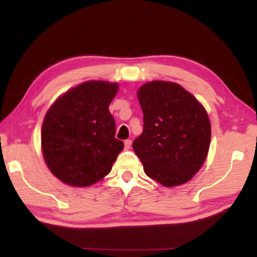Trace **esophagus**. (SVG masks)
Listing matches in <instances>:
<instances>
[{
  "mask_svg": "<svg viewBox=\"0 0 257 257\" xmlns=\"http://www.w3.org/2000/svg\"><path fill=\"white\" fill-rule=\"evenodd\" d=\"M130 146H132V141H130V139H127V141H124V149L125 150H129Z\"/></svg>",
  "mask_w": 257,
  "mask_h": 257,
  "instance_id": "34e87169",
  "label": "esophagus"
}]
</instances>
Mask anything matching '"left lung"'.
<instances>
[{
    "mask_svg": "<svg viewBox=\"0 0 257 257\" xmlns=\"http://www.w3.org/2000/svg\"><path fill=\"white\" fill-rule=\"evenodd\" d=\"M137 96L144 129L133 149L145 173L165 187L186 184L202 168L210 149L211 122L205 107L172 81L146 82Z\"/></svg>",
    "mask_w": 257,
    "mask_h": 257,
    "instance_id": "left-lung-1",
    "label": "left lung"
}]
</instances>
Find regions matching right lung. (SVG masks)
<instances>
[{
    "label": "right lung",
    "mask_w": 257,
    "mask_h": 257,
    "mask_svg": "<svg viewBox=\"0 0 257 257\" xmlns=\"http://www.w3.org/2000/svg\"><path fill=\"white\" fill-rule=\"evenodd\" d=\"M118 89L116 82L85 81L47 110L41 135L43 156L50 171L66 185L96 184L110 173L123 150L108 111Z\"/></svg>",
    "instance_id": "right-lung-1"
}]
</instances>
